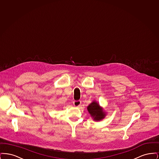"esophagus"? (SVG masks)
Returning a JSON list of instances; mask_svg holds the SVG:
<instances>
[{
	"label": "esophagus",
	"instance_id": "esophagus-1",
	"mask_svg": "<svg viewBox=\"0 0 159 159\" xmlns=\"http://www.w3.org/2000/svg\"><path fill=\"white\" fill-rule=\"evenodd\" d=\"M73 104H74V106H75V107H79V106H80V104H81V101H75L73 102Z\"/></svg>",
	"mask_w": 159,
	"mask_h": 159
}]
</instances>
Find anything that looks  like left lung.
I'll list each match as a JSON object with an SVG mask.
<instances>
[{"label":"left lung","instance_id":"left-lung-1","mask_svg":"<svg viewBox=\"0 0 159 159\" xmlns=\"http://www.w3.org/2000/svg\"><path fill=\"white\" fill-rule=\"evenodd\" d=\"M87 109L95 121H100L104 119L106 116V113L103 111L102 108L95 101L88 106Z\"/></svg>","mask_w":159,"mask_h":159}]
</instances>
